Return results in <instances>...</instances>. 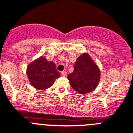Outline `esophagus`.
Masks as SVG:
<instances>
[{"instance_id":"1","label":"esophagus","mask_w":133,"mask_h":133,"mask_svg":"<svg viewBox=\"0 0 133 133\" xmlns=\"http://www.w3.org/2000/svg\"><path fill=\"white\" fill-rule=\"evenodd\" d=\"M67 74L66 72H65V71H63V72H61V75L63 76H65Z\"/></svg>"}]
</instances>
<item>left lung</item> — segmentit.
I'll list each match as a JSON object with an SVG mask.
<instances>
[{
    "mask_svg": "<svg viewBox=\"0 0 133 133\" xmlns=\"http://www.w3.org/2000/svg\"><path fill=\"white\" fill-rule=\"evenodd\" d=\"M99 69L87 53L77 59L74 72L68 76L71 87L80 94L93 91L99 83Z\"/></svg>",
    "mask_w": 133,
    "mask_h": 133,
    "instance_id": "8db88e82",
    "label": "left lung"
}]
</instances>
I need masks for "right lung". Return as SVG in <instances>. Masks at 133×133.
Segmentation results:
<instances>
[{"mask_svg": "<svg viewBox=\"0 0 133 133\" xmlns=\"http://www.w3.org/2000/svg\"><path fill=\"white\" fill-rule=\"evenodd\" d=\"M27 75L34 88L44 90L53 85L55 79L60 76V74L57 71L54 63L41 57L29 65Z\"/></svg>", "mask_w": 133, "mask_h": 133, "instance_id": "add662e5", "label": "right lung"}]
</instances>
